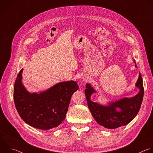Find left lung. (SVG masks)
I'll use <instances>...</instances> for the list:
<instances>
[{
	"instance_id": "left-lung-1",
	"label": "left lung",
	"mask_w": 153,
	"mask_h": 153,
	"mask_svg": "<svg viewBox=\"0 0 153 153\" xmlns=\"http://www.w3.org/2000/svg\"><path fill=\"white\" fill-rule=\"evenodd\" d=\"M135 67L137 68L136 63ZM139 89V92L133 97L122 98L108 105H101L91 100V96L96 91L89 83L86 85L85 93L88 106L92 115L100 126L108 129H114L128 124L138 114L143 97V86L140 73L135 85Z\"/></svg>"
}]
</instances>
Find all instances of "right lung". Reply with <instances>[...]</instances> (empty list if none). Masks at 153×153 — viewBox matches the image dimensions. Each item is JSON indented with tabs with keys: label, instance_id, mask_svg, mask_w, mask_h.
Masks as SVG:
<instances>
[{
	"label": "right lung",
	"instance_id": "right-lung-1",
	"mask_svg": "<svg viewBox=\"0 0 153 153\" xmlns=\"http://www.w3.org/2000/svg\"><path fill=\"white\" fill-rule=\"evenodd\" d=\"M23 68L14 83V101L22 119L29 126L48 130L59 126L65 120L73 94L79 86L70 80L58 83L48 89L30 93L22 83Z\"/></svg>",
	"mask_w": 153,
	"mask_h": 153
}]
</instances>
